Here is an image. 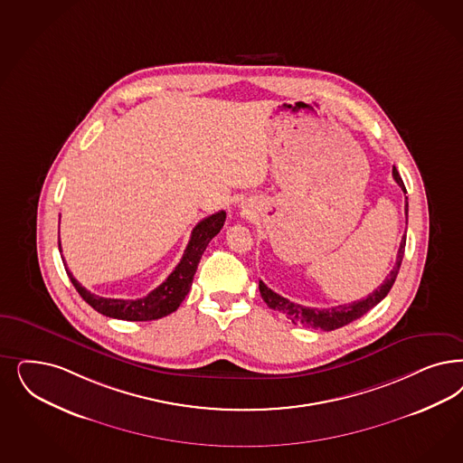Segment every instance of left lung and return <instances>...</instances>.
<instances>
[{
    "label": "left lung",
    "instance_id": "8db88e82",
    "mask_svg": "<svg viewBox=\"0 0 463 463\" xmlns=\"http://www.w3.org/2000/svg\"><path fill=\"white\" fill-rule=\"evenodd\" d=\"M393 179L397 181L400 188L403 193H407L403 181L400 177L399 171L393 167ZM409 213V203L405 198V217ZM405 240L407 234H403V238L400 241L399 253H397V263L393 267V270L386 275V279L383 280L382 286L374 288L367 298L361 299V301H354L349 304H338L334 307L328 309H318V307H307V306H301V304L292 303L286 298L279 296L277 292H273L271 288H267L261 280H260V294L263 298V301L267 303L269 307L280 311L282 315H286L294 325H301L306 328H315V330H323V332H330L335 330L340 326H345L352 323L354 319L361 318L363 315H366L369 309H373L376 304L383 301L386 298V294L390 292V288H393L395 279L399 275L400 265L403 260V253H405Z\"/></svg>",
    "mask_w": 463,
    "mask_h": 463
}]
</instances>
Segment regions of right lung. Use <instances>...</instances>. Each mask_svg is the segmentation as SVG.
I'll return each mask as SVG.
<instances>
[{"label": "right lung", "instance_id": "1", "mask_svg": "<svg viewBox=\"0 0 463 463\" xmlns=\"http://www.w3.org/2000/svg\"><path fill=\"white\" fill-rule=\"evenodd\" d=\"M223 222H225V212L221 210L196 223L193 229L190 242L184 250V255L173 273L160 284L159 288H154L148 296L140 299H111V298L96 296L87 288H81L80 282L71 275V271L68 270L66 261H63L64 269L73 288H77V292L83 298V301L90 304L97 313L109 318L127 319V321L159 319L175 311L186 298V294L190 292L200 258L207 250L208 242L221 232ZM58 246L61 251L60 240H58Z\"/></svg>", "mask_w": 463, "mask_h": 463}]
</instances>
